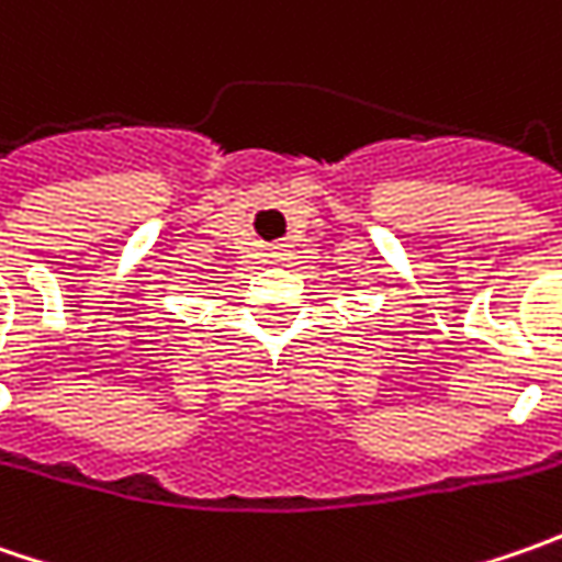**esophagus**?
I'll list each match as a JSON object with an SVG mask.
<instances>
[{
    "label": "esophagus",
    "instance_id": "34e87169",
    "mask_svg": "<svg viewBox=\"0 0 562 562\" xmlns=\"http://www.w3.org/2000/svg\"><path fill=\"white\" fill-rule=\"evenodd\" d=\"M288 252H291V244H274V247H271V256H274V259H284Z\"/></svg>",
    "mask_w": 562,
    "mask_h": 562
}]
</instances>
